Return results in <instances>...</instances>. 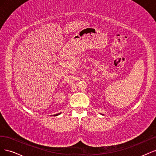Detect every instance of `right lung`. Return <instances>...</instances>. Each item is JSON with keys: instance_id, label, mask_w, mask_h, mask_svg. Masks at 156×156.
I'll return each mask as SVG.
<instances>
[{"instance_id": "obj_1", "label": "right lung", "mask_w": 156, "mask_h": 156, "mask_svg": "<svg viewBox=\"0 0 156 156\" xmlns=\"http://www.w3.org/2000/svg\"><path fill=\"white\" fill-rule=\"evenodd\" d=\"M60 113H58V114H56V115H55L54 116H58V115H60Z\"/></svg>"}]
</instances>
